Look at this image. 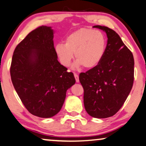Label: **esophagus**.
I'll use <instances>...</instances> for the list:
<instances>
[{"label":"esophagus","mask_w":146,"mask_h":146,"mask_svg":"<svg viewBox=\"0 0 146 146\" xmlns=\"http://www.w3.org/2000/svg\"><path fill=\"white\" fill-rule=\"evenodd\" d=\"M74 77L75 78V81L77 83H79V75H77L76 73H74Z\"/></svg>","instance_id":"34e87169"}]
</instances>
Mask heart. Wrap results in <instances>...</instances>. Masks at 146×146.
<instances>
[{
    "label": "heart",
    "mask_w": 146,
    "mask_h": 146,
    "mask_svg": "<svg viewBox=\"0 0 146 146\" xmlns=\"http://www.w3.org/2000/svg\"><path fill=\"white\" fill-rule=\"evenodd\" d=\"M106 41L104 34L98 30H78L65 38V44L59 43L55 52L61 65L69 67L75 57L74 68L83 66L93 68L102 60L106 50Z\"/></svg>",
    "instance_id": "obj_1"
}]
</instances>
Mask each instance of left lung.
<instances>
[{"instance_id":"8db88e82","label":"left lung","mask_w":146,"mask_h":146,"mask_svg":"<svg viewBox=\"0 0 146 146\" xmlns=\"http://www.w3.org/2000/svg\"><path fill=\"white\" fill-rule=\"evenodd\" d=\"M107 35L105 52L100 63L79 74L84 89V106L90 116H112L120 109L132 89L134 79L132 53L117 33L110 28L94 26Z\"/></svg>"}]
</instances>
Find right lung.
I'll return each mask as SVG.
<instances>
[{"label":"right lung","mask_w":146,"mask_h":146,"mask_svg":"<svg viewBox=\"0 0 146 146\" xmlns=\"http://www.w3.org/2000/svg\"><path fill=\"white\" fill-rule=\"evenodd\" d=\"M51 27L39 26L16 47L10 69L14 89L28 112L51 118L60 111L73 73L57 60Z\"/></svg>","instance_id":"1"}]
</instances>
